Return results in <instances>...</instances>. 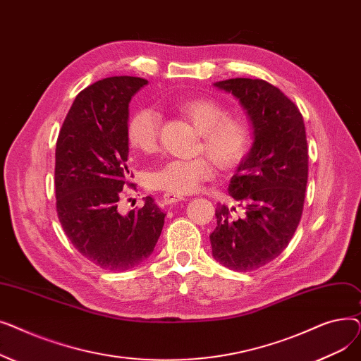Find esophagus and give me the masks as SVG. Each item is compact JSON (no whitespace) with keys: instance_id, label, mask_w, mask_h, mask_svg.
Segmentation results:
<instances>
[{"instance_id":"34e87169","label":"esophagus","mask_w":361,"mask_h":361,"mask_svg":"<svg viewBox=\"0 0 361 361\" xmlns=\"http://www.w3.org/2000/svg\"><path fill=\"white\" fill-rule=\"evenodd\" d=\"M180 200H184V196L174 195V193H168V192L162 195L164 204H171V203H176V202H180Z\"/></svg>"}]
</instances>
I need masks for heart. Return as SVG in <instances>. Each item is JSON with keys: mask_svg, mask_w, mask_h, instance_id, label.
I'll return each instance as SVG.
<instances>
[{"mask_svg": "<svg viewBox=\"0 0 361 361\" xmlns=\"http://www.w3.org/2000/svg\"><path fill=\"white\" fill-rule=\"evenodd\" d=\"M184 117L202 133L197 152L190 159H168L146 174V184L155 190L174 195L193 193L207 180L214 178L216 162L221 168H233L241 162L250 146V128L243 118L226 116L225 108L211 99H188L178 104ZM161 114L155 108H140L127 124L128 143L146 154L158 147ZM214 161H212V159Z\"/></svg>", "mask_w": 361, "mask_h": 361, "instance_id": "1", "label": "heart"}]
</instances>
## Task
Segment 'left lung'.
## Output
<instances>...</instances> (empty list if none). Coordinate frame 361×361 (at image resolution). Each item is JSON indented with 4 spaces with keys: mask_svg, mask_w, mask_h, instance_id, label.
Wrapping results in <instances>:
<instances>
[{
    "mask_svg": "<svg viewBox=\"0 0 361 361\" xmlns=\"http://www.w3.org/2000/svg\"><path fill=\"white\" fill-rule=\"evenodd\" d=\"M214 86L238 99L253 145L228 185L244 215L216 206L212 255L228 269L247 272L278 257L297 230L309 173L306 128L294 102L268 82L237 78Z\"/></svg>",
    "mask_w": 361,
    "mask_h": 361,
    "instance_id": "1",
    "label": "left lung"
}]
</instances>
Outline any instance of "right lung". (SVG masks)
<instances>
[{
    "label": "right lung",
    "mask_w": 361,
    "mask_h": 361,
    "mask_svg": "<svg viewBox=\"0 0 361 361\" xmlns=\"http://www.w3.org/2000/svg\"><path fill=\"white\" fill-rule=\"evenodd\" d=\"M146 79L116 75L75 97L55 149L56 214L71 244L106 271L137 267L154 252L165 214L150 196L118 212L128 184V104Z\"/></svg>",
    "instance_id": "add662e5"
}]
</instances>
